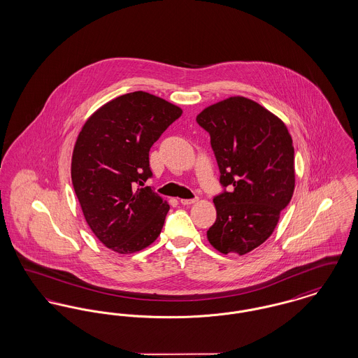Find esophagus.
<instances>
[{
  "mask_svg": "<svg viewBox=\"0 0 358 358\" xmlns=\"http://www.w3.org/2000/svg\"><path fill=\"white\" fill-rule=\"evenodd\" d=\"M182 205H192L197 201V199H192V200H180Z\"/></svg>",
  "mask_w": 358,
  "mask_h": 358,
  "instance_id": "esophagus-1",
  "label": "esophagus"
}]
</instances>
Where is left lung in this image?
I'll return each instance as SVG.
<instances>
[{
    "label": "left lung",
    "instance_id": "8db88e82",
    "mask_svg": "<svg viewBox=\"0 0 358 358\" xmlns=\"http://www.w3.org/2000/svg\"><path fill=\"white\" fill-rule=\"evenodd\" d=\"M197 122L210 134L220 182L206 236L224 255H245L273 235L295 187L294 146L285 122L244 96L208 106Z\"/></svg>",
    "mask_w": 358,
    "mask_h": 358
}]
</instances>
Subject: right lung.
Listing matches in <instances>:
<instances>
[{
	"label": "right lung",
	"mask_w": 358,
	"mask_h": 358,
	"mask_svg": "<svg viewBox=\"0 0 358 358\" xmlns=\"http://www.w3.org/2000/svg\"><path fill=\"white\" fill-rule=\"evenodd\" d=\"M182 110L136 91L103 104L76 138L71 178L85 222L107 248L124 255L159 236L169 204L145 185L149 152Z\"/></svg>",
	"instance_id": "obj_1"
}]
</instances>
